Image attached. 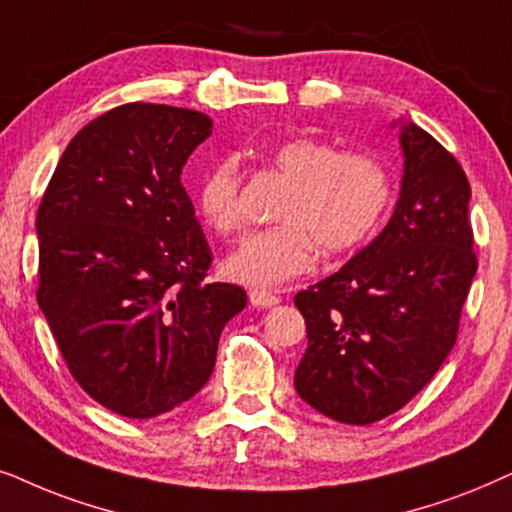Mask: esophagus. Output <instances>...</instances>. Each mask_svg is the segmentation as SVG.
I'll list each match as a JSON object with an SVG mask.
<instances>
[{
  "mask_svg": "<svg viewBox=\"0 0 512 512\" xmlns=\"http://www.w3.org/2000/svg\"><path fill=\"white\" fill-rule=\"evenodd\" d=\"M278 302H281V297L274 295V292L269 290H250V304L257 306V309H269V306H276Z\"/></svg>",
  "mask_w": 512,
  "mask_h": 512,
  "instance_id": "34e87169",
  "label": "esophagus"
}]
</instances>
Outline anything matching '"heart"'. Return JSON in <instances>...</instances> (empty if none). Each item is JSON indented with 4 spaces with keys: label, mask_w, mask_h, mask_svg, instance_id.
Returning <instances> with one entry per match:
<instances>
[{
    "label": "heart",
    "mask_w": 512,
    "mask_h": 512,
    "mask_svg": "<svg viewBox=\"0 0 512 512\" xmlns=\"http://www.w3.org/2000/svg\"><path fill=\"white\" fill-rule=\"evenodd\" d=\"M269 163L288 182L274 210L276 227L255 231L224 269L248 285H278L309 271L316 248L342 255L363 245L391 206L393 182L374 156L342 152L316 138H292L269 152ZM196 206L217 234L243 227V173L236 156H222L203 173Z\"/></svg>",
    "instance_id": "heart-1"
}]
</instances>
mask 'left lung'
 <instances>
[{"mask_svg":"<svg viewBox=\"0 0 512 512\" xmlns=\"http://www.w3.org/2000/svg\"><path fill=\"white\" fill-rule=\"evenodd\" d=\"M403 185L391 220L337 274L295 295L309 346L299 398L365 426L398 412L440 370L478 271L459 161L414 124L400 128Z\"/></svg>","mask_w":512,"mask_h":512,"instance_id":"1","label":"left lung"}]
</instances>
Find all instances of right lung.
<instances>
[{
  "label": "right lung",
  "instance_id": "right-lung-1",
  "mask_svg": "<svg viewBox=\"0 0 512 512\" xmlns=\"http://www.w3.org/2000/svg\"><path fill=\"white\" fill-rule=\"evenodd\" d=\"M210 133L194 109H109L74 135L39 203V309L72 377L121 417H159L199 393L248 302L206 281L213 252L182 187Z\"/></svg>",
  "mask_w": 512,
  "mask_h": 512
}]
</instances>
